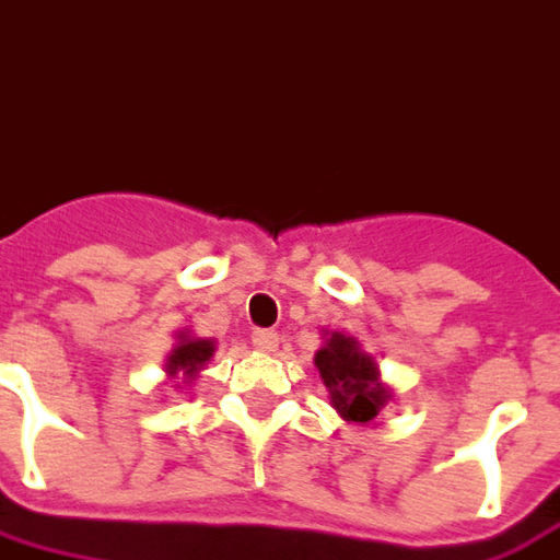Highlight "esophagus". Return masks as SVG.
I'll use <instances>...</instances> for the list:
<instances>
[{
	"instance_id": "obj_1",
	"label": "esophagus",
	"mask_w": 560,
	"mask_h": 560,
	"mask_svg": "<svg viewBox=\"0 0 560 560\" xmlns=\"http://www.w3.org/2000/svg\"><path fill=\"white\" fill-rule=\"evenodd\" d=\"M277 341H280V335H277L273 329L253 331V347H256V350H273V347H277Z\"/></svg>"
}]
</instances>
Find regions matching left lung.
I'll return each mask as SVG.
<instances>
[{
	"mask_svg": "<svg viewBox=\"0 0 560 560\" xmlns=\"http://www.w3.org/2000/svg\"><path fill=\"white\" fill-rule=\"evenodd\" d=\"M323 384L329 387L338 415L353 423H369L390 402V390L377 381V365L350 335H331L314 357Z\"/></svg>",
	"mask_w": 560,
	"mask_h": 560,
	"instance_id": "1",
	"label": "left lung"
}]
</instances>
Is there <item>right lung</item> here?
<instances>
[{
  "label": "right lung",
  "instance_id": "right-lung-1",
  "mask_svg": "<svg viewBox=\"0 0 560 560\" xmlns=\"http://www.w3.org/2000/svg\"><path fill=\"white\" fill-rule=\"evenodd\" d=\"M213 357V341H203V338H179L176 350L167 357V372L173 377H191L198 375L203 369V362H210Z\"/></svg>",
  "mask_w": 560,
  "mask_h": 560
}]
</instances>
